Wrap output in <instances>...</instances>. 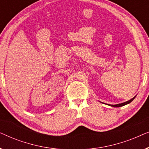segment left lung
<instances>
[{
  "label": "left lung",
  "instance_id": "1",
  "mask_svg": "<svg viewBox=\"0 0 149 149\" xmlns=\"http://www.w3.org/2000/svg\"><path fill=\"white\" fill-rule=\"evenodd\" d=\"M136 96H134L133 98H132L131 100H128L127 102H123V103H121V104H109V106H111V107H123V106H125L126 104H130L131 102L133 101V100L135 98Z\"/></svg>",
  "mask_w": 149,
  "mask_h": 149
}]
</instances>
